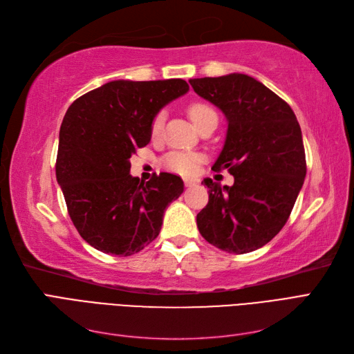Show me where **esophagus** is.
<instances>
[{"label": "esophagus", "instance_id": "34e87169", "mask_svg": "<svg viewBox=\"0 0 354 354\" xmlns=\"http://www.w3.org/2000/svg\"><path fill=\"white\" fill-rule=\"evenodd\" d=\"M185 185H186L187 187L195 186V185H196V180H194V178H185Z\"/></svg>", "mask_w": 354, "mask_h": 354}]
</instances>
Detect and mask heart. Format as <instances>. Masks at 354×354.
<instances>
[{
	"mask_svg": "<svg viewBox=\"0 0 354 354\" xmlns=\"http://www.w3.org/2000/svg\"><path fill=\"white\" fill-rule=\"evenodd\" d=\"M187 113L190 116V120L194 121V124L199 128L201 124L207 120V118L217 115L216 111H214L211 106L201 103V102H195L192 103L187 108ZM162 125H164V113L159 112L155 115V118L152 120L151 124V134L153 137H158L162 131ZM202 156L198 152H169L164 160L162 164L167 169L174 171V173L183 174V176H192L196 173V169L201 164Z\"/></svg>",
	"mask_w": 354,
	"mask_h": 354,
	"instance_id": "obj_1",
	"label": "heart"
}]
</instances>
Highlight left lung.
I'll return each mask as SVG.
<instances>
[{
	"label": "left lung",
	"instance_id": "1",
	"mask_svg": "<svg viewBox=\"0 0 354 354\" xmlns=\"http://www.w3.org/2000/svg\"><path fill=\"white\" fill-rule=\"evenodd\" d=\"M227 118V136L214 171L227 169L233 186L205 178L209 199L196 216L202 238L218 250L246 254L282 230L306 177L297 116L283 99L248 75L189 81Z\"/></svg>",
	"mask_w": 354,
	"mask_h": 354
}]
</instances>
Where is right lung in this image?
Here are the masks:
<instances>
[{
  "label": "right lung",
  "instance_id": "right-lung-1",
  "mask_svg": "<svg viewBox=\"0 0 354 354\" xmlns=\"http://www.w3.org/2000/svg\"><path fill=\"white\" fill-rule=\"evenodd\" d=\"M187 90L180 78L120 80L69 106L60 125L56 177L73 226L93 248L127 257L156 239L168 203L183 194V180L160 173L145 183L130 176V158L151 142L159 109Z\"/></svg>",
  "mask_w": 354,
  "mask_h": 354
}]
</instances>
